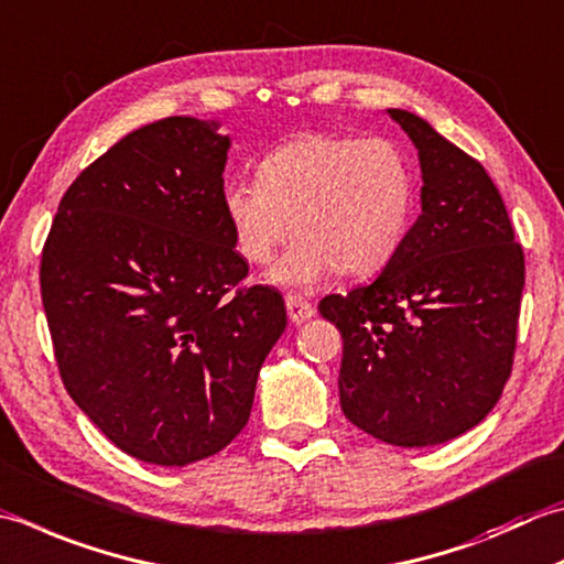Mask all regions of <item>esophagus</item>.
Instances as JSON below:
<instances>
[{
    "label": "esophagus",
    "mask_w": 564,
    "mask_h": 564,
    "mask_svg": "<svg viewBox=\"0 0 564 564\" xmlns=\"http://www.w3.org/2000/svg\"><path fill=\"white\" fill-rule=\"evenodd\" d=\"M285 311H289V317H291L293 325H303L315 315V307L307 303L305 297L295 295V293L285 295Z\"/></svg>",
    "instance_id": "esophagus-1"
}]
</instances>
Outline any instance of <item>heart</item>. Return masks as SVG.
Returning <instances> with one entry per match:
<instances>
[{
    "mask_svg": "<svg viewBox=\"0 0 564 564\" xmlns=\"http://www.w3.org/2000/svg\"><path fill=\"white\" fill-rule=\"evenodd\" d=\"M223 209L251 267L271 263L293 225L297 241L269 273L275 285L311 289L339 271L371 275L411 231L413 161L391 137L301 134L261 159L257 181L227 183Z\"/></svg>",
    "mask_w": 564,
    "mask_h": 564,
    "instance_id": "1",
    "label": "heart"
}]
</instances>
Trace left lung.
I'll use <instances>...</instances> for the list:
<instances>
[{
  "mask_svg": "<svg viewBox=\"0 0 564 564\" xmlns=\"http://www.w3.org/2000/svg\"><path fill=\"white\" fill-rule=\"evenodd\" d=\"M421 161V215L377 281L327 295L339 327L347 421L395 447L467 433L511 377L525 283L506 205L489 173L408 109H386Z\"/></svg>",
  "mask_w": 564,
  "mask_h": 564,
  "instance_id": "left-lung-1",
  "label": "left lung"
}]
</instances>
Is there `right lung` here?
<instances>
[{"label": "right lung", "mask_w": 564, "mask_h": 564, "mask_svg": "<svg viewBox=\"0 0 564 564\" xmlns=\"http://www.w3.org/2000/svg\"><path fill=\"white\" fill-rule=\"evenodd\" d=\"M169 117L77 175L41 257L55 359L77 408L149 465L217 455L247 425L283 335L279 291L253 285L223 209L229 134Z\"/></svg>", "instance_id": "add662e5"}]
</instances>
